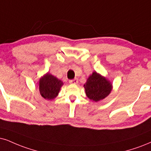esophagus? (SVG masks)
Listing matches in <instances>:
<instances>
[{"mask_svg": "<svg viewBox=\"0 0 151 151\" xmlns=\"http://www.w3.org/2000/svg\"><path fill=\"white\" fill-rule=\"evenodd\" d=\"M69 83H74V84H77V83H78V79H72V80H70Z\"/></svg>", "mask_w": 151, "mask_h": 151, "instance_id": "1", "label": "esophagus"}]
</instances>
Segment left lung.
<instances>
[{"label": "left lung", "mask_w": 151, "mask_h": 151, "mask_svg": "<svg viewBox=\"0 0 151 151\" xmlns=\"http://www.w3.org/2000/svg\"><path fill=\"white\" fill-rule=\"evenodd\" d=\"M83 86L88 98L95 102L105 98L112 88L110 82L96 72H93Z\"/></svg>", "instance_id": "obj_1"}]
</instances>
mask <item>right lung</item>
Listing matches in <instances>:
<instances>
[{"mask_svg":"<svg viewBox=\"0 0 151 151\" xmlns=\"http://www.w3.org/2000/svg\"><path fill=\"white\" fill-rule=\"evenodd\" d=\"M63 85V83L60 80L47 73L40 79V93L45 99L52 100L58 95Z\"/></svg>","mask_w":151,"mask_h":151,"instance_id":"right-lung-1","label":"right lung"}]
</instances>
